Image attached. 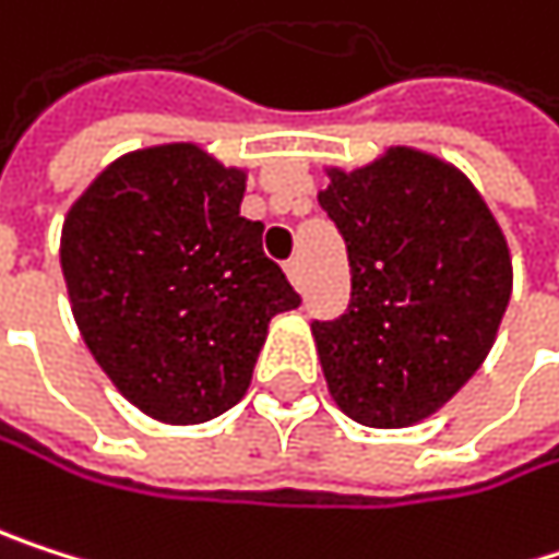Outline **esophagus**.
Wrapping results in <instances>:
<instances>
[{"instance_id":"obj_1","label":"esophagus","mask_w":559,"mask_h":559,"mask_svg":"<svg viewBox=\"0 0 559 559\" xmlns=\"http://www.w3.org/2000/svg\"><path fill=\"white\" fill-rule=\"evenodd\" d=\"M285 271H288V277H292V285H295V288H305V261H301V258H292V261L285 264Z\"/></svg>"}]
</instances>
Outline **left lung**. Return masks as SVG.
<instances>
[{"label": "left lung", "mask_w": 559, "mask_h": 559, "mask_svg": "<svg viewBox=\"0 0 559 559\" xmlns=\"http://www.w3.org/2000/svg\"><path fill=\"white\" fill-rule=\"evenodd\" d=\"M347 241L350 305L314 321L328 390L360 426L403 429L485 364L511 301L508 241L449 163L393 146L318 195Z\"/></svg>", "instance_id": "1"}]
</instances>
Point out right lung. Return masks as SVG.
<instances>
[{"label": "right lung", "instance_id": "obj_1", "mask_svg": "<svg viewBox=\"0 0 559 559\" xmlns=\"http://www.w3.org/2000/svg\"><path fill=\"white\" fill-rule=\"evenodd\" d=\"M245 173L192 143L120 156L71 205L61 271L81 337L146 416L195 426L231 409L267 321L301 305L238 215Z\"/></svg>", "mask_w": 559, "mask_h": 559}]
</instances>
